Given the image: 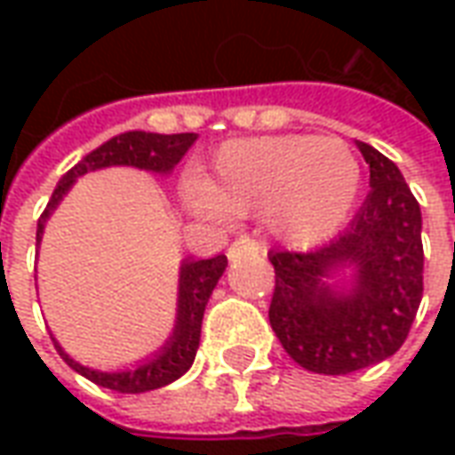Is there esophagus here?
Instances as JSON below:
<instances>
[{
	"label": "esophagus",
	"mask_w": 455,
	"mask_h": 455,
	"mask_svg": "<svg viewBox=\"0 0 455 455\" xmlns=\"http://www.w3.org/2000/svg\"><path fill=\"white\" fill-rule=\"evenodd\" d=\"M263 251V246L258 243L256 238L251 236H238L231 246H228V258L231 260H236V258L246 256V253H260Z\"/></svg>",
	"instance_id": "34e87169"
}]
</instances>
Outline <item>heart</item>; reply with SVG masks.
<instances>
[{"label": "heart", "mask_w": 455, "mask_h": 455, "mask_svg": "<svg viewBox=\"0 0 455 455\" xmlns=\"http://www.w3.org/2000/svg\"><path fill=\"white\" fill-rule=\"evenodd\" d=\"M358 192L361 163L348 143L285 133L224 143L207 185H192V202L212 217L260 209L273 234L309 246L346 224Z\"/></svg>", "instance_id": "b5f03b06"}]
</instances>
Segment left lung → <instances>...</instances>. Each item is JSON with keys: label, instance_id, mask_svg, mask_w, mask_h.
<instances>
[{"label": "left lung", "instance_id": "1", "mask_svg": "<svg viewBox=\"0 0 455 455\" xmlns=\"http://www.w3.org/2000/svg\"><path fill=\"white\" fill-rule=\"evenodd\" d=\"M358 148L372 189L348 228L315 251L267 253L270 326L292 361L322 375H348L400 351L424 292L419 202L390 158L363 140ZM346 265L356 285L339 296L325 280Z\"/></svg>", "mask_w": 455, "mask_h": 455}]
</instances>
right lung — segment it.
<instances>
[{
	"label": "right lung",
	"mask_w": 455,
	"mask_h": 455,
	"mask_svg": "<svg viewBox=\"0 0 455 455\" xmlns=\"http://www.w3.org/2000/svg\"><path fill=\"white\" fill-rule=\"evenodd\" d=\"M197 140V133H146V131H129L114 136L112 140L102 143L100 148L87 153L73 170H68L63 180L53 189V197L44 209L36 228V241H41L45 219L51 217L55 204L63 199L68 188L73 185L75 178L84 175L87 170L109 168V165H136V168L153 170V172H170L178 165L182 156L192 148ZM227 270V256L204 258V260H185L180 270V299H178V324L170 336V341L163 346V351L146 365L136 371L126 372H97L75 363L68 353L55 343L58 353L63 361L84 375L94 385H102L107 390L124 392V395H136V392L158 390L163 385H170L178 380L180 375L189 371L195 361V353L199 346V334H202V316L204 307L209 302L212 290L217 287L219 277Z\"/></svg>",
	"instance_id": "right-lung-1"
}]
</instances>
